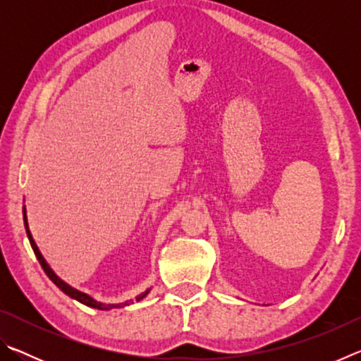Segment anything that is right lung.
I'll return each instance as SVG.
<instances>
[{
    "instance_id": "add662e5",
    "label": "right lung",
    "mask_w": 361,
    "mask_h": 361,
    "mask_svg": "<svg viewBox=\"0 0 361 361\" xmlns=\"http://www.w3.org/2000/svg\"><path fill=\"white\" fill-rule=\"evenodd\" d=\"M23 223H25V229H27V235H28L30 245H32L33 252H35V255H36V258H38V261H39L41 267L44 269V272L47 274V277L51 279L52 282L56 283V285L59 286V288L65 293V295H68L70 298L76 299V301H79L81 304H85V305H89V307H94V309H99V310H109V309H113V307H124V305H129L130 302H133L132 299H130V301H126V302H121V304H108V305H106V304L97 302L95 299H92L89 295H85V293L78 291L76 288H71L70 285H66V283L63 282V280H60V279L56 276V274H54L52 269L49 267V264L46 262V259L42 258V255L39 253L38 247H36L33 237H32V234H30V231H28V223H27V215H25V207H23ZM148 293H149V290H146L145 293H142V295H138L135 299H137V301H140V299H143L146 295H148Z\"/></svg>"
}]
</instances>
